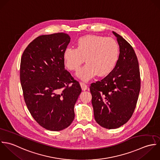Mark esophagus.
I'll list each match as a JSON object with an SVG mask.
<instances>
[{"mask_svg": "<svg viewBox=\"0 0 160 160\" xmlns=\"http://www.w3.org/2000/svg\"><path fill=\"white\" fill-rule=\"evenodd\" d=\"M80 86H81V88H82V90H83V91H85V90H87V88H88V86L85 83H83V82H80Z\"/></svg>", "mask_w": 160, "mask_h": 160, "instance_id": "obj_1", "label": "esophagus"}]
</instances>
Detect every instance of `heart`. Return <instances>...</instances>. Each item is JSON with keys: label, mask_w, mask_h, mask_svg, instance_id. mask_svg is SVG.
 <instances>
[{"label": "heart", "mask_w": 160, "mask_h": 160, "mask_svg": "<svg viewBox=\"0 0 160 160\" xmlns=\"http://www.w3.org/2000/svg\"><path fill=\"white\" fill-rule=\"evenodd\" d=\"M77 48H67L64 59L70 70H77L85 61L87 64L81 68L77 76L83 81H88L97 75L104 77L109 74L118 63L119 47L111 38L89 34L80 38Z\"/></svg>", "instance_id": "1"}]
</instances>
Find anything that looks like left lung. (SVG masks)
<instances>
[{"label": "left lung", "mask_w": 160, "mask_h": 160, "mask_svg": "<svg viewBox=\"0 0 160 160\" xmlns=\"http://www.w3.org/2000/svg\"><path fill=\"white\" fill-rule=\"evenodd\" d=\"M119 46L114 70L100 82L91 84L92 103L96 122L108 129L119 128L131 118L140 90L138 62L131 45L112 32Z\"/></svg>", "instance_id": "left-lung-1"}]
</instances>
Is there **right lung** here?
Masks as SVG:
<instances>
[{"label": "right lung", "mask_w": 160, "mask_h": 160, "mask_svg": "<svg viewBox=\"0 0 160 160\" xmlns=\"http://www.w3.org/2000/svg\"><path fill=\"white\" fill-rule=\"evenodd\" d=\"M70 41L63 32L39 36L21 59L20 82L27 108L41 126L51 131L71 124L82 92L79 83L65 70L64 52Z\"/></svg>", "instance_id": "1"}]
</instances>
